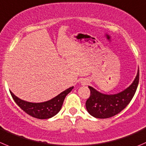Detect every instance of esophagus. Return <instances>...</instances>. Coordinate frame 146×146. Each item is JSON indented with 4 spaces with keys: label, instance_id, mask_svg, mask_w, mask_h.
<instances>
[{
    "label": "esophagus",
    "instance_id": "obj_1",
    "mask_svg": "<svg viewBox=\"0 0 146 146\" xmlns=\"http://www.w3.org/2000/svg\"><path fill=\"white\" fill-rule=\"evenodd\" d=\"M89 81L88 79H83V80H81V84L83 85V86H86V85H88V84Z\"/></svg>",
    "mask_w": 146,
    "mask_h": 146
}]
</instances>
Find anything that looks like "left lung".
<instances>
[{"label": "left lung", "mask_w": 146, "mask_h": 146, "mask_svg": "<svg viewBox=\"0 0 146 146\" xmlns=\"http://www.w3.org/2000/svg\"><path fill=\"white\" fill-rule=\"evenodd\" d=\"M139 82V70L132 84L123 91L114 95H106L88 86L90 96L86 100L88 112L97 118H108L119 113L132 100Z\"/></svg>", "instance_id": "8db88e82"}]
</instances>
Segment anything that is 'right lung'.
<instances>
[{"instance_id":"1","label":"right lung","mask_w":146,"mask_h":146,"mask_svg":"<svg viewBox=\"0 0 146 146\" xmlns=\"http://www.w3.org/2000/svg\"><path fill=\"white\" fill-rule=\"evenodd\" d=\"M73 88L70 87L50 100L43 103H30L18 98L11 91V96L16 104L27 114L38 119H48L56 115L60 111L66 96Z\"/></svg>"}]
</instances>
